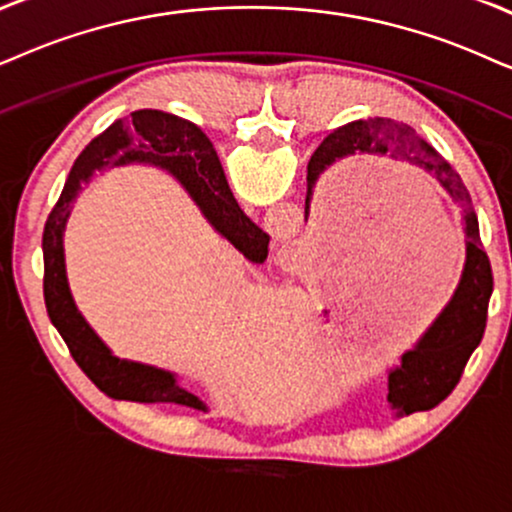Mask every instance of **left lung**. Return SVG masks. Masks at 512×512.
Masks as SVG:
<instances>
[{
    "instance_id": "obj_1",
    "label": "left lung",
    "mask_w": 512,
    "mask_h": 512,
    "mask_svg": "<svg viewBox=\"0 0 512 512\" xmlns=\"http://www.w3.org/2000/svg\"><path fill=\"white\" fill-rule=\"evenodd\" d=\"M354 153H390L394 160H406L413 167H420L439 181V186L449 193L454 203L461 205L465 262L461 281L444 304L428 331L409 352L401 354L399 366L387 375V401L397 416H409L416 411L435 409L439 401L449 397L451 390L461 380L463 368L470 354L482 342L487 328L489 297L494 290V276L487 252L482 248L480 224L472 210L468 189L451 165L416 134V129L401 122L385 118H368L347 122L333 129L321 146L316 148L307 167V208L316 179L328 167ZM307 212V210H304Z\"/></svg>"
}]
</instances>
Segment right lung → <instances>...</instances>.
<instances>
[{
    "instance_id": "1",
    "label": "right lung",
    "mask_w": 512,
    "mask_h": 512,
    "mask_svg": "<svg viewBox=\"0 0 512 512\" xmlns=\"http://www.w3.org/2000/svg\"><path fill=\"white\" fill-rule=\"evenodd\" d=\"M120 165H153L170 172L198 205L217 234L252 262L267 260L269 236L245 217L226 184L222 163L205 132L179 115L137 111L132 120H115L106 132L89 141L68 174L61 198L44 224V304L47 314L73 354L75 364L103 394L141 404H181L208 411L196 394L177 383V375L139 361L115 357L94 328L84 321L68 286L63 231L73 200L94 172Z\"/></svg>"
}]
</instances>
